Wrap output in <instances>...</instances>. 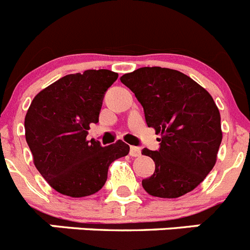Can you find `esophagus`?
<instances>
[{"label": "esophagus", "instance_id": "1", "mask_svg": "<svg viewBox=\"0 0 250 250\" xmlns=\"http://www.w3.org/2000/svg\"><path fill=\"white\" fill-rule=\"evenodd\" d=\"M129 155H131L132 157H140V156H141V149L138 148V147L131 146V148H129Z\"/></svg>", "mask_w": 250, "mask_h": 250}]
</instances>
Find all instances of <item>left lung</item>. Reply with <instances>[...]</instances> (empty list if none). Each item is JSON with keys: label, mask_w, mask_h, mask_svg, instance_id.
<instances>
[{"label": "left lung", "mask_w": 250, "mask_h": 250, "mask_svg": "<svg viewBox=\"0 0 250 250\" xmlns=\"http://www.w3.org/2000/svg\"><path fill=\"white\" fill-rule=\"evenodd\" d=\"M142 104L160 148L142 149L155 172L142 180L149 195L176 199L200 185L216 164L223 140L220 113L209 92L181 71L145 66L121 77Z\"/></svg>", "instance_id": "obj_1"}]
</instances>
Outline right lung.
<instances>
[{"instance_id": "1", "label": "right lung", "mask_w": 250, "mask_h": 250, "mask_svg": "<svg viewBox=\"0 0 250 250\" xmlns=\"http://www.w3.org/2000/svg\"><path fill=\"white\" fill-rule=\"evenodd\" d=\"M118 78L107 69L69 74L35 95L25 117V137L34 165L54 190L70 197L98 192L108 168L125 157L123 141L102 147L86 140L89 125L98 122L104 93Z\"/></svg>"}]
</instances>
